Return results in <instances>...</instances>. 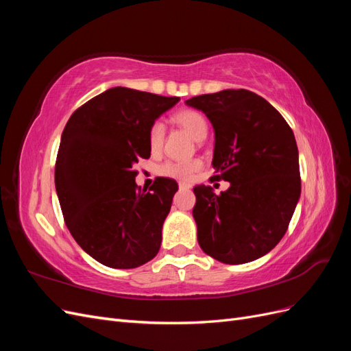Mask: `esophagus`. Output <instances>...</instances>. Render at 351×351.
<instances>
[{"label": "esophagus", "mask_w": 351, "mask_h": 351, "mask_svg": "<svg viewBox=\"0 0 351 351\" xmlns=\"http://www.w3.org/2000/svg\"><path fill=\"white\" fill-rule=\"evenodd\" d=\"M178 187H180V190H187V189H190L192 186L187 184V183H178Z\"/></svg>", "instance_id": "obj_1"}]
</instances>
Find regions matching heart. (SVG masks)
<instances>
[{"label":"heart","instance_id":"heart-1","mask_svg":"<svg viewBox=\"0 0 351 351\" xmlns=\"http://www.w3.org/2000/svg\"><path fill=\"white\" fill-rule=\"evenodd\" d=\"M176 124L184 129L195 141H204L208 134V121L205 115L196 110H182L177 111L173 117ZM165 137V125L162 121L152 123L149 133H147V142L152 152L161 149ZM202 168L200 159H190V161H167L158 167V174L174 180H190L195 173Z\"/></svg>","mask_w":351,"mask_h":351}]
</instances>
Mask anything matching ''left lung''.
Here are the masks:
<instances>
[{
	"instance_id": "8db88e82",
	"label": "left lung",
	"mask_w": 351,
	"mask_h": 351,
	"mask_svg": "<svg viewBox=\"0 0 351 351\" xmlns=\"http://www.w3.org/2000/svg\"><path fill=\"white\" fill-rule=\"evenodd\" d=\"M215 130V180L230 182L215 195L193 189L197 241L214 259L240 265L259 259L282 236L300 197L299 151L291 127L272 105L246 89L187 99Z\"/></svg>"
}]
</instances>
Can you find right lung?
<instances>
[{
    "label": "right lung",
    "mask_w": 351,
    "mask_h": 351,
    "mask_svg": "<svg viewBox=\"0 0 351 351\" xmlns=\"http://www.w3.org/2000/svg\"><path fill=\"white\" fill-rule=\"evenodd\" d=\"M180 101L111 88L69 119L56 161V189L73 239L105 267L137 268L156 256L177 183L159 177L141 190L133 165L151 156L147 133Z\"/></svg>",
    "instance_id": "1"
}]
</instances>
